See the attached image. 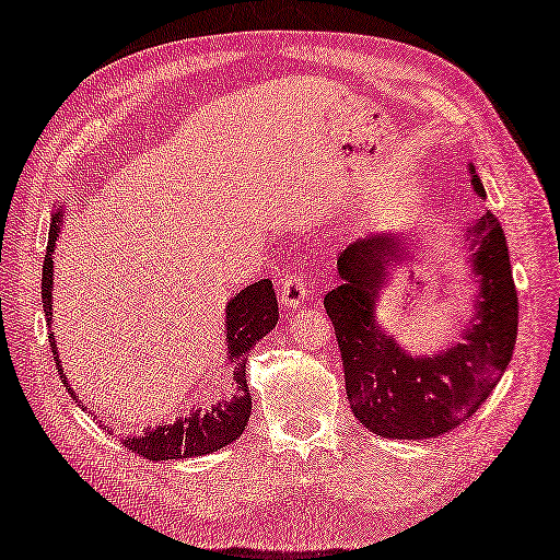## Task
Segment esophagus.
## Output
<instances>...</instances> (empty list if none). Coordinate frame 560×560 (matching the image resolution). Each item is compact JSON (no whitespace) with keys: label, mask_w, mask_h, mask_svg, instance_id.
I'll use <instances>...</instances> for the list:
<instances>
[{"label":"esophagus","mask_w":560,"mask_h":560,"mask_svg":"<svg viewBox=\"0 0 560 560\" xmlns=\"http://www.w3.org/2000/svg\"><path fill=\"white\" fill-rule=\"evenodd\" d=\"M306 271H287L283 277L277 279V291L283 306L289 311H296L303 306V301L308 299V289H306Z\"/></svg>","instance_id":"1"}]
</instances>
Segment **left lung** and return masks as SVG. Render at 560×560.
<instances>
[{
  "label": "left lung",
  "mask_w": 560,
  "mask_h": 560,
  "mask_svg": "<svg viewBox=\"0 0 560 560\" xmlns=\"http://www.w3.org/2000/svg\"><path fill=\"white\" fill-rule=\"evenodd\" d=\"M472 188L485 198L477 176ZM467 235L480 281L475 318L463 342L435 358H411L374 323V301L389 277L386 269L401 259V240L374 235L340 252V287L323 303L342 354L350 409L382 439H439L457 429L485 404L512 360L520 301L502 225L485 210Z\"/></svg>",
  "instance_id": "1"
}]
</instances>
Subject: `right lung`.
Instances as JSON below:
<instances>
[{
	"label": "right lung",
	"mask_w": 560,
	"mask_h": 560,
	"mask_svg": "<svg viewBox=\"0 0 560 560\" xmlns=\"http://www.w3.org/2000/svg\"><path fill=\"white\" fill-rule=\"evenodd\" d=\"M58 225L60 212L54 218V222H50V242L44 259V279H40V299H44L46 325H50V289H54V257H50V254H54L56 247V237L60 230ZM277 320L279 303L269 279H261L257 283H252V287L242 289L237 296L228 303V342L232 372H235V392L230 396H222V399L218 404H212L210 409L192 411L186 419H178L176 423H164L159 425V429H147L144 433L125 435V441H121L125 448L147 457V460H183V457L215 453L220 448H225L232 441H237L242 431H245L252 411V399L245 380L247 354L264 335L273 330ZM48 342L50 350L56 354V368L60 372V380H63L66 389L75 399L63 370H60L54 332L48 335ZM105 431L112 433L109 425H105Z\"/></svg>",
	"instance_id": "obj_1"
}]
</instances>
